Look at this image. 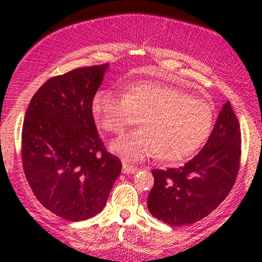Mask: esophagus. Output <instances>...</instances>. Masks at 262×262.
I'll return each instance as SVG.
<instances>
[{
  "label": "esophagus",
  "mask_w": 262,
  "mask_h": 262,
  "mask_svg": "<svg viewBox=\"0 0 262 262\" xmlns=\"http://www.w3.org/2000/svg\"><path fill=\"white\" fill-rule=\"evenodd\" d=\"M138 171V167L134 165L128 164V162L123 161V172L124 173H135Z\"/></svg>",
  "instance_id": "34e87169"
}]
</instances>
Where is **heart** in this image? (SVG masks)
Returning <instances> with one entry per match:
<instances>
[{
  "label": "heart",
  "mask_w": 262,
  "mask_h": 262,
  "mask_svg": "<svg viewBox=\"0 0 262 262\" xmlns=\"http://www.w3.org/2000/svg\"><path fill=\"white\" fill-rule=\"evenodd\" d=\"M92 114L104 132L121 134L139 122L143 128L122 135L111 145L128 159L158 156L165 162L189 158L212 130L214 111L208 101L181 89L156 82H139L122 93L100 91Z\"/></svg>",
  "instance_id": "heart-1"
}]
</instances>
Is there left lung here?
Wrapping results in <instances>:
<instances>
[{"label":"left lung","mask_w":262,"mask_h":262,"mask_svg":"<svg viewBox=\"0 0 262 262\" xmlns=\"http://www.w3.org/2000/svg\"><path fill=\"white\" fill-rule=\"evenodd\" d=\"M242 134L229 101L224 103L206 145L183 166L152 170L148 197L152 217L180 227L207 217L235 183L242 155Z\"/></svg>","instance_id":"8db88e82"}]
</instances>
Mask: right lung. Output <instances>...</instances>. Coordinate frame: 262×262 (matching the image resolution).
Segmentation results:
<instances>
[{
	"instance_id": "obj_1",
	"label": "right lung",
	"mask_w": 262,
	"mask_h": 262,
	"mask_svg": "<svg viewBox=\"0 0 262 262\" xmlns=\"http://www.w3.org/2000/svg\"><path fill=\"white\" fill-rule=\"evenodd\" d=\"M108 65L54 76L33 96L22 128V164L33 193L70 222L104 208L122 162L98 137L92 101Z\"/></svg>"
}]
</instances>
